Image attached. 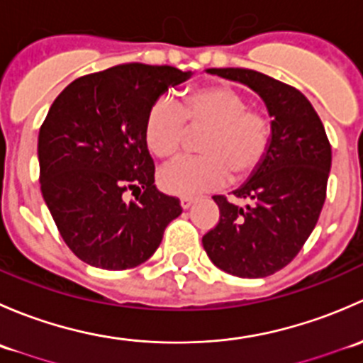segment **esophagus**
Listing matches in <instances>:
<instances>
[{
    "mask_svg": "<svg viewBox=\"0 0 363 363\" xmlns=\"http://www.w3.org/2000/svg\"><path fill=\"white\" fill-rule=\"evenodd\" d=\"M193 203H195V199H193V196H182V199H181V207L182 208H189Z\"/></svg>",
    "mask_w": 363,
    "mask_h": 363,
    "instance_id": "obj_1",
    "label": "esophagus"
}]
</instances>
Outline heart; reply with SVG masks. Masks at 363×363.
<instances>
[{"label":"heart","mask_w":363,"mask_h":363,"mask_svg":"<svg viewBox=\"0 0 363 363\" xmlns=\"http://www.w3.org/2000/svg\"><path fill=\"white\" fill-rule=\"evenodd\" d=\"M191 130H207L200 140L202 156L177 158L160 170V186L172 195H195L258 172L270 151L274 117L267 108L250 107V98L228 84L195 87L181 105L160 96L149 107L144 140L158 158L177 155Z\"/></svg>","instance_id":"1"}]
</instances>
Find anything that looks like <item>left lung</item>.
<instances>
[{"label": "left lung", "instance_id": "obj_1", "mask_svg": "<svg viewBox=\"0 0 363 363\" xmlns=\"http://www.w3.org/2000/svg\"><path fill=\"white\" fill-rule=\"evenodd\" d=\"M255 89L274 117V137L262 167L237 191L246 205L214 196L219 221L203 235L216 267L239 277H265L298 255L327 199L332 147L323 123L290 84L250 68H211Z\"/></svg>", "mask_w": 363, "mask_h": 363}]
</instances>
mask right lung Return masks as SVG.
<instances>
[{"label": "right lung", "mask_w": 363, "mask_h": 363, "mask_svg": "<svg viewBox=\"0 0 363 363\" xmlns=\"http://www.w3.org/2000/svg\"><path fill=\"white\" fill-rule=\"evenodd\" d=\"M189 73L123 63L79 77L40 126V189L60 235L87 265L126 270L151 258L182 212L155 186L144 140L149 107ZM132 191L135 201L123 195Z\"/></svg>", "instance_id": "add662e5"}]
</instances>
